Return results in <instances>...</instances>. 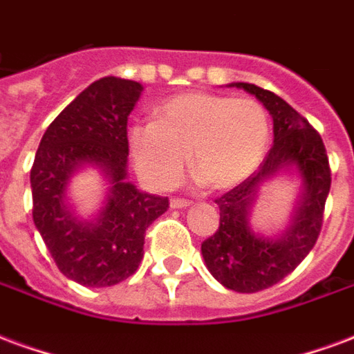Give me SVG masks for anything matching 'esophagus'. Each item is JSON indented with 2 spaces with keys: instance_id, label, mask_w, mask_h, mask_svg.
Here are the masks:
<instances>
[{
  "instance_id": "34e87169",
  "label": "esophagus",
  "mask_w": 354,
  "mask_h": 354,
  "mask_svg": "<svg viewBox=\"0 0 354 354\" xmlns=\"http://www.w3.org/2000/svg\"><path fill=\"white\" fill-rule=\"evenodd\" d=\"M189 204V201H185V198H172L170 201V208L172 210H180V208H187Z\"/></svg>"
}]
</instances>
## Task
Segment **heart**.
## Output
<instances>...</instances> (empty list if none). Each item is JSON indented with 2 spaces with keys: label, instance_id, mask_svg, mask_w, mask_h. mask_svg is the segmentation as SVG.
<instances>
[{
  "label": "heart",
  "instance_id": "heart-1",
  "mask_svg": "<svg viewBox=\"0 0 354 354\" xmlns=\"http://www.w3.org/2000/svg\"><path fill=\"white\" fill-rule=\"evenodd\" d=\"M270 142V120L253 99L185 91L137 122L127 146L138 176L151 189L176 184L191 151V169L212 189H230L251 176Z\"/></svg>",
  "mask_w": 354,
  "mask_h": 354
}]
</instances>
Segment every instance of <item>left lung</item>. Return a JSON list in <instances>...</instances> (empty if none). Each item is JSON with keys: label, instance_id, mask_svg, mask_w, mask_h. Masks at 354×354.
I'll list each match as a JSON object with an SVG mask.
<instances>
[{"label": "left lung", "instance_id": "left-lung-1", "mask_svg": "<svg viewBox=\"0 0 354 354\" xmlns=\"http://www.w3.org/2000/svg\"><path fill=\"white\" fill-rule=\"evenodd\" d=\"M229 86L255 95L270 112L274 146L259 170L217 198L219 229L204 240L201 251L206 268L223 287L257 292L289 276L315 245L330 191V167L323 138L287 101L255 84ZM279 171H297L303 187L288 229L266 237L250 227V208L258 185Z\"/></svg>", "mask_w": 354, "mask_h": 354}]
</instances>
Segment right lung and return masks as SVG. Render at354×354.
Instances as JSON below:
<instances>
[{"mask_svg": "<svg viewBox=\"0 0 354 354\" xmlns=\"http://www.w3.org/2000/svg\"><path fill=\"white\" fill-rule=\"evenodd\" d=\"M135 80L90 84L48 125L31 167L33 223L59 272L84 287H111L137 272L144 234L169 198L127 180V118L140 99ZM97 168L107 184L95 216H78L66 189L78 169Z\"/></svg>", "mask_w": 354, "mask_h": 354, "instance_id": "obj_1", "label": "right lung"}]
</instances>
